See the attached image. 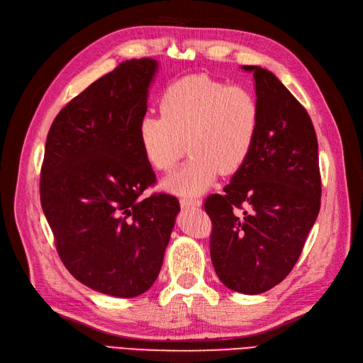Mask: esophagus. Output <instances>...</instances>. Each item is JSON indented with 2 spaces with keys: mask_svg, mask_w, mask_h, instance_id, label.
<instances>
[{
  "mask_svg": "<svg viewBox=\"0 0 363 363\" xmlns=\"http://www.w3.org/2000/svg\"><path fill=\"white\" fill-rule=\"evenodd\" d=\"M180 206L183 208H189V207H200L201 201L199 199H192V196H183L180 200Z\"/></svg>",
  "mask_w": 363,
  "mask_h": 363,
  "instance_id": "34e87169",
  "label": "esophagus"
}]
</instances>
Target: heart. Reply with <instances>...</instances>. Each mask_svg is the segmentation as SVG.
<instances>
[{"label": "heart", "mask_w": 363, "mask_h": 363, "mask_svg": "<svg viewBox=\"0 0 363 363\" xmlns=\"http://www.w3.org/2000/svg\"><path fill=\"white\" fill-rule=\"evenodd\" d=\"M157 113L138 124V142L147 162L160 172L174 169L186 147L188 163L164 182L172 192H203L221 175L235 174L255 147L260 125L257 98L242 86H227L199 74L164 87Z\"/></svg>", "instance_id": "1"}]
</instances>
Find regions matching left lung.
<instances>
[{
	"label": "left lung",
	"mask_w": 363,
	"mask_h": 363,
	"mask_svg": "<svg viewBox=\"0 0 363 363\" xmlns=\"http://www.w3.org/2000/svg\"><path fill=\"white\" fill-rule=\"evenodd\" d=\"M255 72L260 125L248 159L224 194L204 201L211 257L227 288L262 294L298 260L321 206L318 140L312 119L271 71Z\"/></svg>",
	"instance_id": "obj_1"
}]
</instances>
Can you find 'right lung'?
I'll use <instances>...</instances> for the list:
<instances>
[{
  "label": "right lung",
  "instance_id": "right-lung-1",
  "mask_svg": "<svg viewBox=\"0 0 363 363\" xmlns=\"http://www.w3.org/2000/svg\"><path fill=\"white\" fill-rule=\"evenodd\" d=\"M157 68L131 59L77 95L52 121L40 204L63 265L86 286L131 298L156 281L180 211L169 194H142L156 174L138 142Z\"/></svg>",
  "mask_w": 363,
  "mask_h": 363
}]
</instances>
